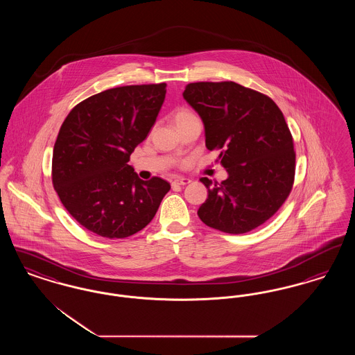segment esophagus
Segmentation results:
<instances>
[{"mask_svg": "<svg viewBox=\"0 0 355 355\" xmlns=\"http://www.w3.org/2000/svg\"><path fill=\"white\" fill-rule=\"evenodd\" d=\"M187 184H190V180L189 178H177V180H174L173 182H171V185L177 186V185H187Z\"/></svg>", "mask_w": 355, "mask_h": 355, "instance_id": "obj_1", "label": "esophagus"}]
</instances>
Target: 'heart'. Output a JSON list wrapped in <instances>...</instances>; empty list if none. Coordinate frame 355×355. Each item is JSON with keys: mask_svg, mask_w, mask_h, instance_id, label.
I'll return each instance as SVG.
<instances>
[{"mask_svg": "<svg viewBox=\"0 0 355 355\" xmlns=\"http://www.w3.org/2000/svg\"><path fill=\"white\" fill-rule=\"evenodd\" d=\"M193 117H196V116H194L190 110H187V109H178V110L174 113L173 119H174L175 125H180V123L185 122L187 119H193Z\"/></svg>", "mask_w": 355, "mask_h": 355, "instance_id": "1", "label": "heart"}]
</instances>
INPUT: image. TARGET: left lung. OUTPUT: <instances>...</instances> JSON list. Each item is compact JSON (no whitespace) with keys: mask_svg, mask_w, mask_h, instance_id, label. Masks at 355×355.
I'll return each instance as SVG.
<instances>
[{"mask_svg":"<svg viewBox=\"0 0 355 355\" xmlns=\"http://www.w3.org/2000/svg\"><path fill=\"white\" fill-rule=\"evenodd\" d=\"M184 98L205 125L206 148L220 150L227 180L206 177L198 217L209 227L243 234L271 218L286 201L295 175L293 135L277 103L233 81L193 83Z\"/></svg>","mask_w":355,"mask_h":355,"instance_id":"obj_1","label":"left lung"}]
</instances>
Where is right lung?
Returning a JSON list of instances; mask_svg holds the SVG:
<instances>
[{"label": "right lung", "instance_id": "right-lung-1", "mask_svg": "<svg viewBox=\"0 0 355 355\" xmlns=\"http://www.w3.org/2000/svg\"><path fill=\"white\" fill-rule=\"evenodd\" d=\"M166 84L107 89L76 105L57 135L53 186L69 214L89 232L125 238L154 218L170 184L138 178L128 165L150 132Z\"/></svg>", "mask_w": 355, "mask_h": 355}]
</instances>
